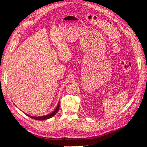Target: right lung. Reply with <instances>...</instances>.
<instances>
[{
  "instance_id": "1",
  "label": "right lung",
  "mask_w": 147,
  "mask_h": 147,
  "mask_svg": "<svg viewBox=\"0 0 147 147\" xmlns=\"http://www.w3.org/2000/svg\"><path fill=\"white\" fill-rule=\"evenodd\" d=\"M59 102H58V104L57 107H56L55 110L52 113H51V114H48V115H43V116H40V117H33V116H30L28 114H26L27 115H28V117H30L33 119H35V120H47V119H50L51 117H53L56 113H57V112L59 110Z\"/></svg>"
}]
</instances>
